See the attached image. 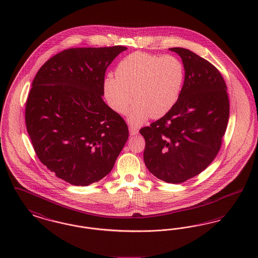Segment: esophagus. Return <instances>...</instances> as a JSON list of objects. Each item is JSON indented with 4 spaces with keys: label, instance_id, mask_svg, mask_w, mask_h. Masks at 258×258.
I'll list each match as a JSON object with an SVG mask.
<instances>
[{
    "label": "esophagus",
    "instance_id": "34e87169",
    "mask_svg": "<svg viewBox=\"0 0 258 258\" xmlns=\"http://www.w3.org/2000/svg\"><path fill=\"white\" fill-rule=\"evenodd\" d=\"M130 134H131V135H137V134H138V128L135 127V126L131 125V126H130Z\"/></svg>",
    "mask_w": 258,
    "mask_h": 258
}]
</instances>
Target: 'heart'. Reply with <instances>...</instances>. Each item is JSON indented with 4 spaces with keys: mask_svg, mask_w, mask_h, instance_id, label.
<instances>
[{
    "mask_svg": "<svg viewBox=\"0 0 258 258\" xmlns=\"http://www.w3.org/2000/svg\"><path fill=\"white\" fill-rule=\"evenodd\" d=\"M184 79V64L179 58L138 51L118 62L115 76L108 75L104 79L103 91L108 104L121 114L126 112L135 98L128 120L133 124H140L150 115L160 118L171 109Z\"/></svg>",
    "mask_w": 258,
    "mask_h": 258,
    "instance_id": "1",
    "label": "heart"
}]
</instances>
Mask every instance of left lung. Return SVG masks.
<instances>
[{"mask_svg": "<svg viewBox=\"0 0 258 258\" xmlns=\"http://www.w3.org/2000/svg\"><path fill=\"white\" fill-rule=\"evenodd\" d=\"M184 68L178 100L158 121L140 130L148 170L180 184L205 170L217 157L229 118L226 84L219 70L190 50L173 47Z\"/></svg>", "mask_w": 258, "mask_h": 258, "instance_id": "obj_1", "label": "left lung"}]
</instances>
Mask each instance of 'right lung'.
<instances>
[{
	"mask_svg": "<svg viewBox=\"0 0 258 258\" xmlns=\"http://www.w3.org/2000/svg\"><path fill=\"white\" fill-rule=\"evenodd\" d=\"M127 48L63 50L37 72L25 109L38 160L58 178L86 186L112 170L127 138L123 118L103 101L105 72Z\"/></svg>",
	"mask_w": 258,
	"mask_h": 258,
	"instance_id": "obj_1",
	"label": "right lung"
}]
</instances>
